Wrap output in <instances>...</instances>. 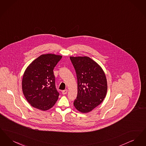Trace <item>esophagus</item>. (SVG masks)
<instances>
[{"instance_id": "esophagus-1", "label": "esophagus", "mask_w": 146, "mask_h": 146, "mask_svg": "<svg viewBox=\"0 0 146 146\" xmlns=\"http://www.w3.org/2000/svg\"><path fill=\"white\" fill-rule=\"evenodd\" d=\"M67 92H68L67 90H63L62 91V93L63 95H66L67 93Z\"/></svg>"}]
</instances>
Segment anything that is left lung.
Returning <instances> with one entry per match:
<instances>
[{
    "instance_id": "8db88e82",
    "label": "left lung",
    "mask_w": 146,
    "mask_h": 146,
    "mask_svg": "<svg viewBox=\"0 0 146 146\" xmlns=\"http://www.w3.org/2000/svg\"><path fill=\"white\" fill-rule=\"evenodd\" d=\"M76 72L78 94L73 104L78 111L86 113L101 104L106 96L107 82L104 71L88 56H70Z\"/></svg>"
}]
</instances>
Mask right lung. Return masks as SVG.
Wrapping results in <instances>:
<instances>
[{
  "label": "right lung",
  "mask_w": 146,
  "mask_h": 146,
  "mask_svg": "<svg viewBox=\"0 0 146 146\" xmlns=\"http://www.w3.org/2000/svg\"><path fill=\"white\" fill-rule=\"evenodd\" d=\"M62 57L52 54H42L25 70L22 81V91L34 108L47 111L57 101L59 93L56 89L53 70Z\"/></svg>",
  "instance_id": "obj_1"
}]
</instances>
